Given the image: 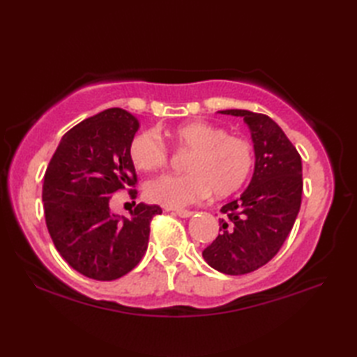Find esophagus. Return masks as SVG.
Segmentation results:
<instances>
[{"label":"esophagus","instance_id":"34e87169","mask_svg":"<svg viewBox=\"0 0 357 357\" xmlns=\"http://www.w3.org/2000/svg\"><path fill=\"white\" fill-rule=\"evenodd\" d=\"M174 215H178L179 218H190L193 215V211H190V210H174Z\"/></svg>","mask_w":357,"mask_h":357}]
</instances>
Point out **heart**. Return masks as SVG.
Instances as JSON below:
<instances>
[{"mask_svg":"<svg viewBox=\"0 0 357 357\" xmlns=\"http://www.w3.org/2000/svg\"><path fill=\"white\" fill-rule=\"evenodd\" d=\"M173 146L192 153L184 176H161L146 185L150 202L169 208H183L199 202L213 192L224 198L245 184L253 169V147L245 138L227 133L207 121H190L167 130ZM130 159L142 172L161 170L169 162V150L155 132L136 135L130 144Z\"/></svg>","mask_w":357,"mask_h":357,"instance_id":"heart-1","label":"heart"}]
</instances>
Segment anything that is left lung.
Segmentation results:
<instances>
[{"instance_id":"left-lung-1","label":"left lung","mask_w":357,"mask_h":357,"mask_svg":"<svg viewBox=\"0 0 357 357\" xmlns=\"http://www.w3.org/2000/svg\"><path fill=\"white\" fill-rule=\"evenodd\" d=\"M241 116L252 133L255 172L238 199L221 208V234L204 250L211 268L224 275H245L273 259L290 234L302 199V161L275 121L250 110H221Z\"/></svg>"}]
</instances>
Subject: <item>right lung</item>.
<instances>
[{
    "instance_id": "add662e5",
    "label": "right lung",
    "mask_w": 357,
    "mask_h": 357,
    "mask_svg": "<svg viewBox=\"0 0 357 357\" xmlns=\"http://www.w3.org/2000/svg\"><path fill=\"white\" fill-rule=\"evenodd\" d=\"M138 128L139 121L118 107L87 118L63 136L44 174L50 238L90 279L113 280L133 270L147 250L151 218L162 213L144 202L128 218L110 211L112 196L136 184L130 144Z\"/></svg>"
}]
</instances>
